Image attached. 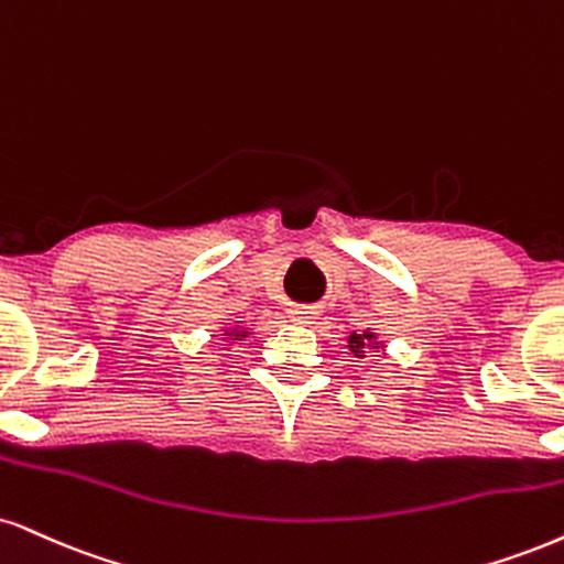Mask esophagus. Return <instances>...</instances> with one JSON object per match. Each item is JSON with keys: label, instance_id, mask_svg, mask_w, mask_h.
<instances>
[{"label": "esophagus", "instance_id": "34e87169", "mask_svg": "<svg viewBox=\"0 0 564 564\" xmlns=\"http://www.w3.org/2000/svg\"><path fill=\"white\" fill-rule=\"evenodd\" d=\"M291 317H294L296 323H312V321H315V310L294 307V310H291Z\"/></svg>", "mask_w": 564, "mask_h": 564}]
</instances>
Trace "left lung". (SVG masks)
<instances>
[{"instance_id": "obj_1", "label": "left lung", "mask_w": 564, "mask_h": 564, "mask_svg": "<svg viewBox=\"0 0 564 564\" xmlns=\"http://www.w3.org/2000/svg\"><path fill=\"white\" fill-rule=\"evenodd\" d=\"M372 338V334H362V336H357V334H351L349 336V349L355 351L357 357H362V349L368 347V341Z\"/></svg>"}]
</instances>
